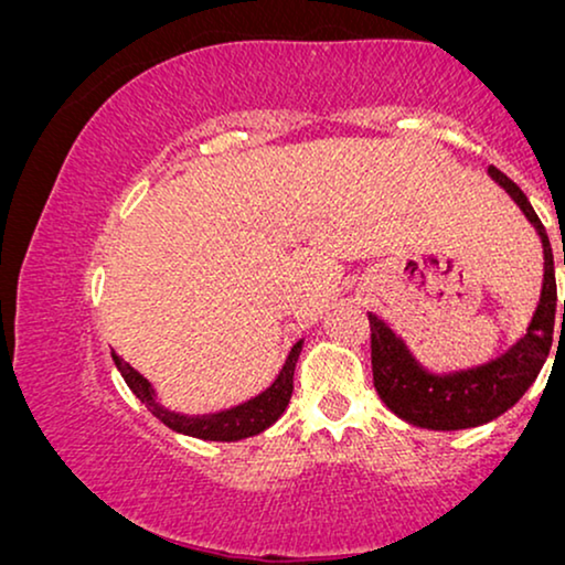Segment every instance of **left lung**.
<instances>
[{"instance_id":"obj_1","label":"left lung","mask_w":565,"mask_h":565,"mask_svg":"<svg viewBox=\"0 0 565 565\" xmlns=\"http://www.w3.org/2000/svg\"><path fill=\"white\" fill-rule=\"evenodd\" d=\"M489 177L512 196L543 243V289H540L537 307L522 335L497 359L466 365V369L435 371L427 369L407 340L396 335L379 315L369 312L373 386H376L381 402L396 417L415 427H425V430H468V427L487 425L504 415L522 399V394L537 379L547 353H551L555 301H558L551 241H547L543 222L537 220L522 189L494 166H489Z\"/></svg>"}]
</instances>
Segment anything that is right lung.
<instances>
[{"instance_id": "add662e5", "label": "right lung", "mask_w": 565, "mask_h": 565, "mask_svg": "<svg viewBox=\"0 0 565 565\" xmlns=\"http://www.w3.org/2000/svg\"><path fill=\"white\" fill-rule=\"evenodd\" d=\"M301 345H305V340H297V343H294V348L284 361V369L279 371V376L274 379V384L268 386L266 392H260L248 402L237 404V407L210 412V415H184V412L169 409L161 399H158V392L153 388V384H150L140 371H135L132 365L125 363L117 353H113V361L117 365V371L122 373L125 384L130 386V392L146 404L150 415L161 419V423L166 427H171L173 433L189 435V438H200V440L235 443V440L253 438V435L268 430V427L284 415L286 407H289L291 392H294V369H297Z\"/></svg>"}]
</instances>
